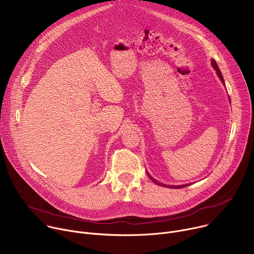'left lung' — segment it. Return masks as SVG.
Listing matches in <instances>:
<instances>
[{"instance_id": "8db88e82", "label": "left lung", "mask_w": 254, "mask_h": 254, "mask_svg": "<svg viewBox=\"0 0 254 254\" xmlns=\"http://www.w3.org/2000/svg\"><path fill=\"white\" fill-rule=\"evenodd\" d=\"M212 65H213V67H214V69L216 70V73H217V75L219 76V78L221 79V81L224 83V79H223V76H222V74H221V71H220V69L218 68V65H217V63L215 62V60H212ZM149 175V174H148ZM149 177L152 179V181L153 182L155 183V184H157V185H160V186H164V187H171V188H173V189H178V188H183V187H186V186H188V185H190V184H188V185H182V186H167V185H165V184H161V183H159L158 181H156L154 178H152L150 175H149Z\"/></svg>"}]
</instances>
